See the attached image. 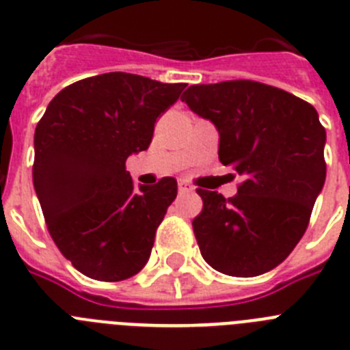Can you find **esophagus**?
<instances>
[{
	"mask_svg": "<svg viewBox=\"0 0 350 350\" xmlns=\"http://www.w3.org/2000/svg\"><path fill=\"white\" fill-rule=\"evenodd\" d=\"M178 191H180V193H193L194 187L189 184V182L180 180V182H178Z\"/></svg>",
	"mask_w": 350,
	"mask_h": 350,
	"instance_id": "1",
	"label": "esophagus"
}]
</instances>
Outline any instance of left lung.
Returning <instances> with one entry per match:
<instances>
[{"mask_svg": "<svg viewBox=\"0 0 350 350\" xmlns=\"http://www.w3.org/2000/svg\"><path fill=\"white\" fill-rule=\"evenodd\" d=\"M180 100L217 128L219 159L243 178L230 200L198 189L203 210L193 230L203 259L231 277L273 270L301 240L326 180L319 113L252 80L198 83Z\"/></svg>", "mask_w": 350, "mask_h": 350, "instance_id": "left-lung-1", "label": "left lung"}]
</instances>
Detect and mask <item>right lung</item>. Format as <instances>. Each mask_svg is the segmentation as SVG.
Listing matches in <instances>:
<instances>
[{"label":"right lung","instance_id":"1","mask_svg":"<svg viewBox=\"0 0 350 350\" xmlns=\"http://www.w3.org/2000/svg\"><path fill=\"white\" fill-rule=\"evenodd\" d=\"M184 88L112 71L64 88L40 119L36 196L52 240L85 277L117 282L147 265L177 180L135 187L126 159L147 150Z\"/></svg>","mask_w":350,"mask_h":350}]
</instances>
